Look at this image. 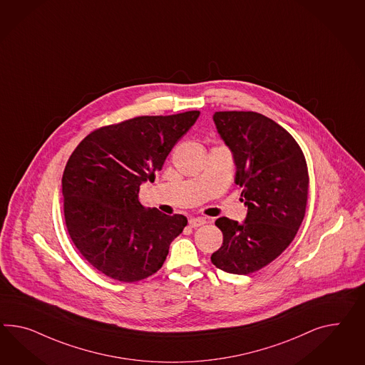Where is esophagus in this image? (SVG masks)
I'll use <instances>...</instances> for the list:
<instances>
[{"instance_id":"obj_1","label":"esophagus","mask_w":365,"mask_h":365,"mask_svg":"<svg viewBox=\"0 0 365 365\" xmlns=\"http://www.w3.org/2000/svg\"><path fill=\"white\" fill-rule=\"evenodd\" d=\"M205 224L206 220L204 217H196V218H190L189 220V226L190 227H200V226Z\"/></svg>"}]
</instances>
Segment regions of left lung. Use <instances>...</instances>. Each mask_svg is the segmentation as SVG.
<instances>
[{"mask_svg": "<svg viewBox=\"0 0 365 365\" xmlns=\"http://www.w3.org/2000/svg\"><path fill=\"white\" fill-rule=\"evenodd\" d=\"M213 120L233 152L247 215L242 225L227 217L215 221L224 242L210 259L225 272L247 275L279 257L295 238L309 201V169L299 144L267 116L218 111Z\"/></svg>", "mask_w": 365, "mask_h": 365, "instance_id": "obj_1", "label": "left lung"}]
</instances>
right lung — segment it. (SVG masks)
<instances>
[{"instance_id": "right-lung-1", "label": "right lung", "mask_w": 365, "mask_h": 365, "mask_svg": "<svg viewBox=\"0 0 365 365\" xmlns=\"http://www.w3.org/2000/svg\"><path fill=\"white\" fill-rule=\"evenodd\" d=\"M198 115L138 116L104 125L71 153L62 178L67 233L106 277L133 283L153 275L187 226L184 215L141 205L139 190L143 181L155 180Z\"/></svg>"}]
</instances>
